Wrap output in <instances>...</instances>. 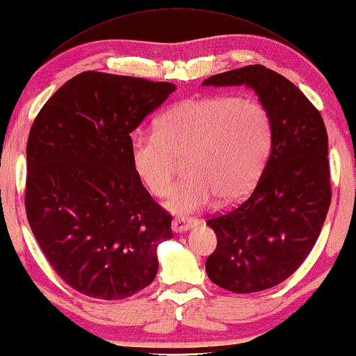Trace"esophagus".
Listing matches in <instances>:
<instances>
[{"instance_id": "1", "label": "esophagus", "mask_w": 356, "mask_h": 356, "mask_svg": "<svg viewBox=\"0 0 356 356\" xmlns=\"http://www.w3.org/2000/svg\"><path fill=\"white\" fill-rule=\"evenodd\" d=\"M196 224H198V219L195 218H175L172 220V230L175 233H183L191 230Z\"/></svg>"}]
</instances>
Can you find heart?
Here are the masks:
<instances>
[{"label": "heart", "instance_id": "heart-1", "mask_svg": "<svg viewBox=\"0 0 356 356\" xmlns=\"http://www.w3.org/2000/svg\"><path fill=\"white\" fill-rule=\"evenodd\" d=\"M273 118L262 102L238 96L178 102L156 122V132L132 138L131 160L154 196L170 191L179 160L188 178L173 188L165 207L188 215L220 198L242 200L256 186L273 147Z\"/></svg>", "mask_w": 356, "mask_h": 356}]
</instances>
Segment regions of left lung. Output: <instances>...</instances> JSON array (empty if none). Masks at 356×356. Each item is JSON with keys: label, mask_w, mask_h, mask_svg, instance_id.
I'll list each match as a JSON object with an SVG mask.
<instances>
[{"label": "left lung", "mask_w": 356, "mask_h": 356, "mask_svg": "<svg viewBox=\"0 0 356 356\" xmlns=\"http://www.w3.org/2000/svg\"><path fill=\"white\" fill-rule=\"evenodd\" d=\"M202 85L254 90L274 129L254 191L238 207L207 220L218 245L205 271L236 294L273 288L305 262L325 224L332 198L325 122L294 83L264 65L225 71Z\"/></svg>", "instance_id": "left-lung-1"}]
</instances>
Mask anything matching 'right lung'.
<instances>
[{
	"label": "right lung",
	"instance_id": "obj_1",
	"mask_svg": "<svg viewBox=\"0 0 356 356\" xmlns=\"http://www.w3.org/2000/svg\"><path fill=\"white\" fill-rule=\"evenodd\" d=\"M173 91L170 82L83 71L31 126L29 224L53 270L83 296L122 300L155 279L172 216L132 168L131 132Z\"/></svg>",
	"mask_w": 356,
	"mask_h": 356
}]
</instances>
